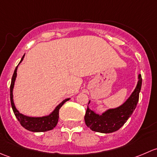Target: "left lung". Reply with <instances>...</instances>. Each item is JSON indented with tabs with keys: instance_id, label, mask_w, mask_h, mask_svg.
<instances>
[{
	"instance_id": "obj_1",
	"label": "left lung",
	"mask_w": 157,
	"mask_h": 157,
	"mask_svg": "<svg viewBox=\"0 0 157 157\" xmlns=\"http://www.w3.org/2000/svg\"><path fill=\"white\" fill-rule=\"evenodd\" d=\"M141 85V75L139 74L137 86L127 100L118 107L107 109L101 115L91 110L87 106L84 116L86 126L92 131L104 134L115 132L120 129L128 121L137 106ZM90 102V100L88 105Z\"/></svg>"
}]
</instances>
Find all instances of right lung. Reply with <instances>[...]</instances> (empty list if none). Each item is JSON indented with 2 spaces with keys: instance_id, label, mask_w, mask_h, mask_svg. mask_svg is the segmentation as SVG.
<instances>
[{
  "instance_id": "obj_1",
  "label": "right lung",
  "mask_w": 157,
  "mask_h": 157,
  "mask_svg": "<svg viewBox=\"0 0 157 157\" xmlns=\"http://www.w3.org/2000/svg\"><path fill=\"white\" fill-rule=\"evenodd\" d=\"M25 55H23V58H21V61L19 63V64L22 62V61L24 58ZM18 64V65H19ZM18 65L16 67L15 71H14L12 77V80H11L10 84V102L11 106H12L13 111L15 115L16 118L19 121L22 126L25 128V129L28 130V131H33V132H45V131H50L52 130L55 126L57 125L58 121V118H59V109L64 105V102L68 101V99H65L63 100L60 104H58L55 109L51 112L49 115H44L42 117H33V116H28V115H25L23 114L20 113L15 106V104L13 102V90L14 83H15L16 78H17V71Z\"/></svg>"
}]
</instances>
